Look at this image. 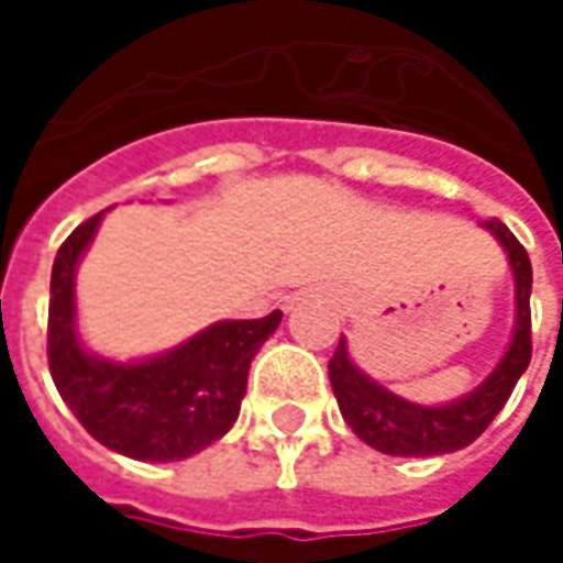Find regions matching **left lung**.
<instances>
[{
	"label": "left lung",
	"mask_w": 563,
	"mask_h": 563,
	"mask_svg": "<svg viewBox=\"0 0 563 563\" xmlns=\"http://www.w3.org/2000/svg\"><path fill=\"white\" fill-rule=\"evenodd\" d=\"M483 225L507 250L516 277V329L509 350L500 358V365L485 377V383L467 391L464 398L440 407H422V404L404 401L362 374L350 362L346 341L341 338L329 362L331 389L341 404L346 424L367 446L386 455H443L471 446L504 410L525 367L531 365V258L504 222L485 220Z\"/></svg>",
	"instance_id": "1"
}]
</instances>
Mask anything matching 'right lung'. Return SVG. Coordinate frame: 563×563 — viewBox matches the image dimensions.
<instances>
[{
    "label": "right lung",
    "instance_id": "1",
    "mask_svg": "<svg viewBox=\"0 0 563 563\" xmlns=\"http://www.w3.org/2000/svg\"><path fill=\"white\" fill-rule=\"evenodd\" d=\"M102 213L80 222L54 258L47 310L51 377L68 410L102 446L135 461L189 459L234 424L250 362L277 331L283 313L213 322L172 353L144 362L87 353L75 329V268Z\"/></svg>",
    "mask_w": 563,
    "mask_h": 563
}]
</instances>
